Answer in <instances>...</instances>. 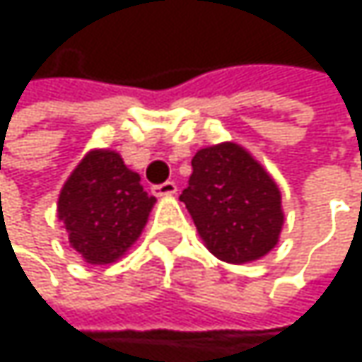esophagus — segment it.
Instances as JSON below:
<instances>
[{"instance_id": "1", "label": "esophagus", "mask_w": 362, "mask_h": 362, "mask_svg": "<svg viewBox=\"0 0 362 362\" xmlns=\"http://www.w3.org/2000/svg\"><path fill=\"white\" fill-rule=\"evenodd\" d=\"M176 190H178V186H176V182H163V184H155L153 186V192L157 194V197H172V194H176Z\"/></svg>"}]
</instances>
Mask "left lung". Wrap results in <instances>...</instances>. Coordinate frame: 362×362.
Returning <instances> with one entry per match:
<instances>
[{
	"mask_svg": "<svg viewBox=\"0 0 362 362\" xmlns=\"http://www.w3.org/2000/svg\"><path fill=\"white\" fill-rule=\"evenodd\" d=\"M180 201L207 250L230 264L270 252L281 235V192L241 146L226 142L201 148Z\"/></svg>",
	"mask_w": 362,
	"mask_h": 362,
	"instance_id": "8db88e82",
	"label": "left lung"
}]
</instances>
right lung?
<instances>
[{
    "mask_svg": "<svg viewBox=\"0 0 362 362\" xmlns=\"http://www.w3.org/2000/svg\"><path fill=\"white\" fill-rule=\"evenodd\" d=\"M153 205L155 197L117 153L94 151L64 184L58 218L69 243L90 264H109L140 237Z\"/></svg>",
    "mask_w": 362,
    "mask_h": 362,
    "instance_id": "right-lung-1",
    "label": "right lung"
}]
</instances>
